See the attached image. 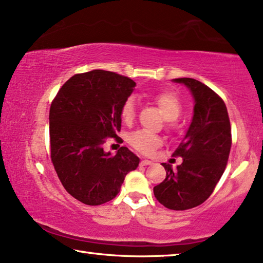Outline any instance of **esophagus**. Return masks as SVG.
I'll list each match as a JSON object with an SVG mask.
<instances>
[{
  "instance_id": "1",
  "label": "esophagus",
  "mask_w": 263,
  "mask_h": 263,
  "mask_svg": "<svg viewBox=\"0 0 263 263\" xmlns=\"http://www.w3.org/2000/svg\"><path fill=\"white\" fill-rule=\"evenodd\" d=\"M153 162L151 161V160H142V161L140 162L141 166H149V164H152Z\"/></svg>"
}]
</instances>
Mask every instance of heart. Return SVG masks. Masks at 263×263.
<instances>
[{
  "mask_svg": "<svg viewBox=\"0 0 263 263\" xmlns=\"http://www.w3.org/2000/svg\"><path fill=\"white\" fill-rule=\"evenodd\" d=\"M163 117L167 119L168 127L174 130L176 127L175 121L182 112V102L174 92H162L154 97ZM122 119L125 123H131L136 116V100L135 97H127L121 109ZM127 140L133 148L142 154H152L155 149L162 145V138L144 130H138L128 135Z\"/></svg>",
  "mask_w": 263,
  "mask_h": 263,
  "instance_id": "obj_1",
  "label": "heart"
}]
</instances>
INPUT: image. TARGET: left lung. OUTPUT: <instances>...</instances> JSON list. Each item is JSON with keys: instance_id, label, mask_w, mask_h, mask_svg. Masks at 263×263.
Here are the masks:
<instances>
[{"instance_id": "left-lung-1", "label": "left lung", "mask_w": 263, "mask_h": 263, "mask_svg": "<svg viewBox=\"0 0 263 263\" xmlns=\"http://www.w3.org/2000/svg\"><path fill=\"white\" fill-rule=\"evenodd\" d=\"M189 89L194 116L183 140L174 152L183 161L175 169L162 163L166 179L153 188L158 201L171 210H188L210 197L228 164L231 124L226 105L205 84L190 78L174 79Z\"/></svg>"}]
</instances>
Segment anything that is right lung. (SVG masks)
I'll use <instances>...</instances> for the list:
<instances>
[{
    "label": "right lung",
    "instance_id": "right-lung-1",
    "mask_svg": "<svg viewBox=\"0 0 263 263\" xmlns=\"http://www.w3.org/2000/svg\"><path fill=\"white\" fill-rule=\"evenodd\" d=\"M136 82L95 69L75 74L58 91L50 109L53 166L64 188L87 205H101L118 195L139 158L127 147L105 152V138L117 137L122 105Z\"/></svg>",
    "mask_w": 263,
    "mask_h": 263
}]
</instances>
